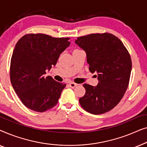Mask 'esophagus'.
Listing matches in <instances>:
<instances>
[{"mask_svg":"<svg viewBox=\"0 0 147 147\" xmlns=\"http://www.w3.org/2000/svg\"><path fill=\"white\" fill-rule=\"evenodd\" d=\"M69 86L71 88H75L76 86L78 85V84H76V83H74V82H69Z\"/></svg>","mask_w":147,"mask_h":147,"instance_id":"esophagus-1","label":"esophagus"}]
</instances>
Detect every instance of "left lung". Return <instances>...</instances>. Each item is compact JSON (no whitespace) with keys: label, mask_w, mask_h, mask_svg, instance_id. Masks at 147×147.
<instances>
[{"label":"left lung","mask_w":147,"mask_h":147,"mask_svg":"<svg viewBox=\"0 0 147 147\" xmlns=\"http://www.w3.org/2000/svg\"><path fill=\"white\" fill-rule=\"evenodd\" d=\"M75 42L86 51L89 70L98 74L99 81L95 87L84 84L86 94L79 99L80 105L89 113H106L119 103L127 90L132 69L130 54L111 33L90 34Z\"/></svg>","instance_id":"obj_1"}]
</instances>
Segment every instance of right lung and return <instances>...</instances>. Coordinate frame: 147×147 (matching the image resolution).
Here are the masks:
<instances>
[{
    "label": "right lung",
    "mask_w": 147,
    "mask_h": 147,
    "mask_svg": "<svg viewBox=\"0 0 147 147\" xmlns=\"http://www.w3.org/2000/svg\"><path fill=\"white\" fill-rule=\"evenodd\" d=\"M69 38L52 37L43 33L24 35L16 44L11 57L10 78L13 89L24 105L43 112L57 104L65 84L45 70L55 65L60 54L69 45Z\"/></svg>",
    "instance_id": "right-lung-1"
}]
</instances>
